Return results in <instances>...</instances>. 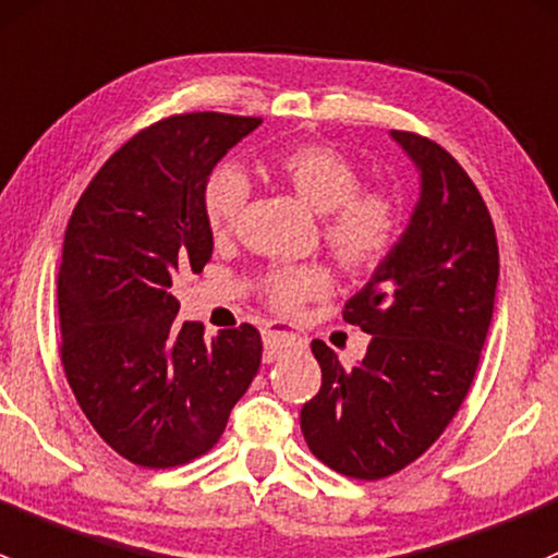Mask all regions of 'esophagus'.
I'll return each instance as SVG.
<instances>
[{
    "label": "esophagus",
    "mask_w": 558,
    "mask_h": 558,
    "mask_svg": "<svg viewBox=\"0 0 558 558\" xmlns=\"http://www.w3.org/2000/svg\"><path fill=\"white\" fill-rule=\"evenodd\" d=\"M263 343H266V363L277 360L284 349H303L306 347V338H301L298 332L287 330L279 322L263 327Z\"/></svg>",
    "instance_id": "1"
}]
</instances>
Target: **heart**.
Returning <instances> with one entry per match:
<instances>
[{
  "mask_svg": "<svg viewBox=\"0 0 558 558\" xmlns=\"http://www.w3.org/2000/svg\"><path fill=\"white\" fill-rule=\"evenodd\" d=\"M271 174L322 215L319 239L347 277H371L395 255L405 233V204L398 191L363 185L357 163L336 147L303 142L271 158ZM250 198V182L236 166L209 171L201 191V215L217 241L236 228ZM332 274L322 263L268 268L257 279V295L281 317H298L303 306L327 295Z\"/></svg>",
  "mask_w": 558,
  "mask_h": 558,
  "instance_id": "b5f03b06",
  "label": "heart"
}]
</instances>
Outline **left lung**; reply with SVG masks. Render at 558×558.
I'll return each instance as SVG.
<instances>
[{
  "label": "left lung",
  "mask_w": 558,
  "mask_h": 558,
  "mask_svg": "<svg viewBox=\"0 0 558 558\" xmlns=\"http://www.w3.org/2000/svg\"><path fill=\"white\" fill-rule=\"evenodd\" d=\"M422 169V201L395 255L343 306L371 332L360 365L325 341L322 389L301 411L308 449L336 473L378 481L416 462L464 403L492 325L497 233L468 171L438 142L392 131Z\"/></svg>",
  "instance_id": "8db88e82"
}]
</instances>
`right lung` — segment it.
<instances>
[{
    "label": "right lung",
    "instance_id": "right-lung-1",
    "mask_svg": "<svg viewBox=\"0 0 558 558\" xmlns=\"http://www.w3.org/2000/svg\"><path fill=\"white\" fill-rule=\"evenodd\" d=\"M260 123L169 114L109 155L69 217L61 365L99 438L140 468H180L215 449L260 367L257 327L244 322L204 341L198 322L177 319L171 290L211 257L206 177Z\"/></svg>",
    "mask_w": 558,
    "mask_h": 558
}]
</instances>
